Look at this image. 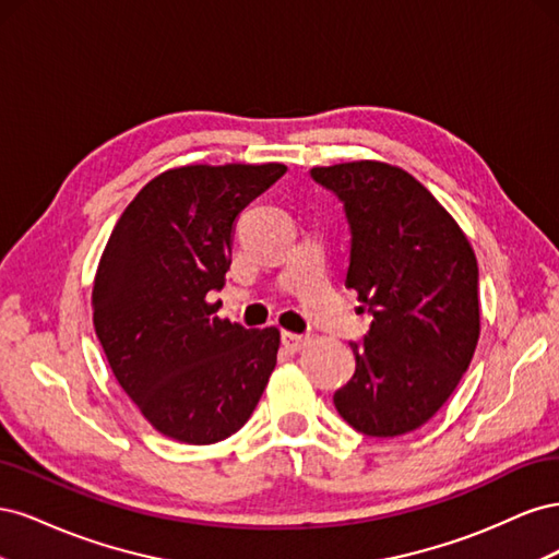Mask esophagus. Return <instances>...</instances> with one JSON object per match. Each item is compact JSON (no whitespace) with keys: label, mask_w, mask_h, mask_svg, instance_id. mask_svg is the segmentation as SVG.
<instances>
[{"label":"esophagus","mask_w":559,"mask_h":559,"mask_svg":"<svg viewBox=\"0 0 559 559\" xmlns=\"http://www.w3.org/2000/svg\"><path fill=\"white\" fill-rule=\"evenodd\" d=\"M282 345H284L286 349H289L292 354H296V352H300V349H306L308 337H302V335H298V333L282 331Z\"/></svg>","instance_id":"1"}]
</instances>
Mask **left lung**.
I'll use <instances>...</instances> for the list:
<instances>
[{"label": "left lung", "mask_w": 559, "mask_h": 559, "mask_svg": "<svg viewBox=\"0 0 559 559\" xmlns=\"http://www.w3.org/2000/svg\"><path fill=\"white\" fill-rule=\"evenodd\" d=\"M345 202L352 261L345 286L373 314L357 370L337 389L341 417L366 436H401L443 408L480 337L478 261L425 183L382 160L312 167Z\"/></svg>", "instance_id": "1"}]
</instances>
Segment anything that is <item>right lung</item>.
<instances>
[{
  "label": "right lung",
  "mask_w": 559,
  "mask_h": 559,
  "mask_svg": "<svg viewBox=\"0 0 559 559\" xmlns=\"http://www.w3.org/2000/svg\"><path fill=\"white\" fill-rule=\"evenodd\" d=\"M282 163L183 165L151 179L118 218L93 280V326L111 373L158 433L210 445L251 417L280 331L216 317L240 212Z\"/></svg>",
  "instance_id": "add662e5"
}]
</instances>
